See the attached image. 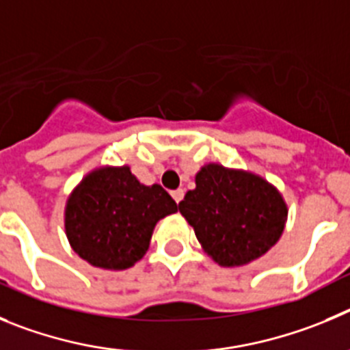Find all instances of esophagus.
I'll return each mask as SVG.
<instances>
[{"label": "esophagus", "instance_id": "1", "mask_svg": "<svg viewBox=\"0 0 350 350\" xmlns=\"http://www.w3.org/2000/svg\"><path fill=\"white\" fill-rule=\"evenodd\" d=\"M171 195H172V198H174V200H176V204H179L183 200V197H185V191H183V190H174Z\"/></svg>", "mask_w": 350, "mask_h": 350}]
</instances>
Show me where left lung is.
Here are the masks:
<instances>
[{
    "label": "left lung",
    "mask_w": 350,
    "mask_h": 350,
    "mask_svg": "<svg viewBox=\"0 0 350 350\" xmlns=\"http://www.w3.org/2000/svg\"><path fill=\"white\" fill-rule=\"evenodd\" d=\"M204 253L221 267H244L270 251L284 232L288 204L263 176L204 163L178 206Z\"/></svg>",
    "instance_id": "8db88e82"
}]
</instances>
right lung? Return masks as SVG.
Instances as JSON below:
<instances>
[{"label": "right lung", "instance_id": "obj_1", "mask_svg": "<svg viewBox=\"0 0 350 350\" xmlns=\"http://www.w3.org/2000/svg\"><path fill=\"white\" fill-rule=\"evenodd\" d=\"M176 211L167 191L143 185L129 165H100L66 200V237L92 267L127 270L146 254L157 223Z\"/></svg>", "mask_w": 350, "mask_h": 350}]
</instances>
